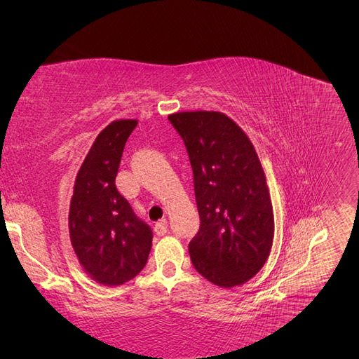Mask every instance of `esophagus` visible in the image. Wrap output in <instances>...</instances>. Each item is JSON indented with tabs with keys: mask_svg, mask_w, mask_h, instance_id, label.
Listing matches in <instances>:
<instances>
[{
	"mask_svg": "<svg viewBox=\"0 0 359 359\" xmlns=\"http://www.w3.org/2000/svg\"><path fill=\"white\" fill-rule=\"evenodd\" d=\"M154 231L157 235H165L168 232V220L166 219L158 220L154 226Z\"/></svg>",
	"mask_w": 359,
	"mask_h": 359,
	"instance_id": "34e87169",
	"label": "esophagus"
}]
</instances>
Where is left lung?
Segmentation results:
<instances>
[{"instance_id": "1", "label": "left lung", "mask_w": 359, "mask_h": 359, "mask_svg": "<svg viewBox=\"0 0 359 359\" xmlns=\"http://www.w3.org/2000/svg\"><path fill=\"white\" fill-rule=\"evenodd\" d=\"M168 118L193 169L201 226L189 244L191 264L217 286L243 285L265 265L274 240L273 205L256 149L222 112Z\"/></svg>"}]
</instances>
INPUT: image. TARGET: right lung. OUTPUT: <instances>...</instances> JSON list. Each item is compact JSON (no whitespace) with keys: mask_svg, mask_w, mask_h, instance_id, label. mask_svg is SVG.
Listing matches in <instances>:
<instances>
[{"mask_svg":"<svg viewBox=\"0 0 359 359\" xmlns=\"http://www.w3.org/2000/svg\"><path fill=\"white\" fill-rule=\"evenodd\" d=\"M136 119H116L95 137L74 181L70 241L79 264L97 283L124 285L144 269L153 231L118 191L115 178Z\"/></svg>","mask_w":359,"mask_h":359,"instance_id":"add662e5","label":"right lung"}]
</instances>
